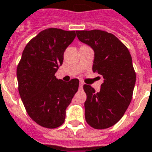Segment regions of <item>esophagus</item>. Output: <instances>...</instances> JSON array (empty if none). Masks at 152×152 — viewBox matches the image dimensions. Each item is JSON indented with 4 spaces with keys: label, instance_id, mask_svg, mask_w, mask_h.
I'll return each mask as SVG.
<instances>
[{
    "label": "esophagus",
    "instance_id": "esophagus-1",
    "mask_svg": "<svg viewBox=\"0 0 152 152\" xmlns=\"http://www.w3.org/2000/svg\"><path fill=\"white\" fill-rule=\"evenodd\" d=\"M83 86H84L83 82H82V81H80V88H82Z\"/></svg>",
    "mask_w": 152,
    "mask_h": 152
}]
</instances>
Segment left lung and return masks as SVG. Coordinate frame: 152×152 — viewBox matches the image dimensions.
<instances>
[{"mask_svg":"<svg viewBox=\"0 0 152 152\" xmlns=\"http://www.w3.org/2000/svg\"><path fill=\"white\" fill-rule=\"evenodd\" d=\"M76 36L94 50L92 70L104 78L99 92L84 85L86 120L95 129L110 128L122 118L132 98L136 73L131 54L116 36L106 31L80 30Z\"/></svg>","mask_w":152,"mask_h":152,"instance_id":"obj_1","label":"left lung"}]
</instances>
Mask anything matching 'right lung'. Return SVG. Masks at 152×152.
<instances>
[{
	"instance_id": "right-lung-1",
	"label": "right lung",
	"mask_w": 152,
	"mask_h": 152,
	"mask_svg": "<svg viewBox=\"0 0 152 152\" xmlns=\"http://www.w3.org/2000/svg\"><path fill=\"white\" fill-rule=\"evenodd\" d=\"M75 38L76 31L44 29L25 46L17 66L18 89L24 108L43 128H56L64 123L66 109L78 91V79L65 82L55 76L66 48Z\"/></svg>"
}]
</instances>
